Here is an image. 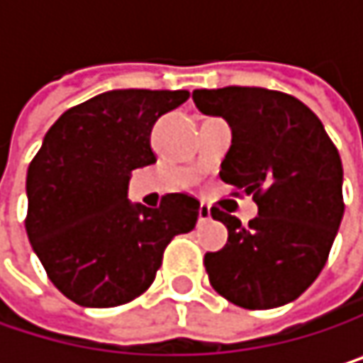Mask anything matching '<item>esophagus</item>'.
Segmentation results:
<instances>
[{"instance_id":"esophagus-1","label":"esophagus","mask_w":363,"mask_h":363,"mask_svg":"<svg viewBox=\"0 0 363 363\" xmlns=\"http://www.w3.org/2000/svg\"><path fill=\"white\" fill-rule=\"evenodd\" d=\"M199 220L201 223H206V220H210L212 218V210H210V206L208 203H199Z\"/></svg>"}]
</instances>
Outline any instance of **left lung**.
<instances>
[{"instance_id":"8db88e82","label":"left lung","mask_w":363,"mask_h":363,"mask_svg":"<svg viewBox=\"0 0 363 363\" xmlns=\"http://www.w3.org/2000/svg\"><path fill=\"white\" fill-rule=\"evenodd\" d=\"M193 101L231 125L220 179L258 206L248 227L212 208L229 240L206 254L208 279L244 309L292 303L322 273L342 220L340 155L318 115L290 94L227 86L195 90Z\"/></svg>"}]
</instances>
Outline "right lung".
I'll return each mask as SVG.
<instances>
[{
  "label": "right lung",
  "mask_w": 363,
  "mask_h": 363,
  "mask_svg": "<svg viewBox=\"0 0 363 363\" xmlns=\"http://www.w3.org/2000/svg\"><path fill=\"white\" fill-rule=\"evenodd\" d=\"M186 90H111L65 111L27 172V235L50 281L82 307H119L155 279L166 246L189 233L199 201L166 193L130 203L134 170L155 164L151 130Z\"/></svg>",
  "instance_id": "obj_1"
}]
</instances>
